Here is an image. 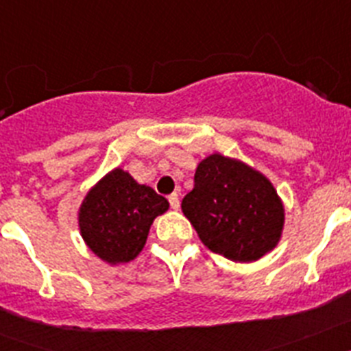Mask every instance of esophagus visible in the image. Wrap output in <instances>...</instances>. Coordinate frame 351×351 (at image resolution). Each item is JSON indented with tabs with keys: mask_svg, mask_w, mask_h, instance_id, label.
Listing matches in <instances>:
<instances>
[{
	"mask_svg": "<svg viewBox=\"0 0 351 351\" xmlns=\"http://www.w3.org/2000/svg\"><path fill=\"white\" fill-rule=\"evenodd\" d=\"M169 202H170V207H172V209H176V210H178L179 206H181V202H179V195L178 193L169 195Z\"/></svg>",
	"mask_w": 351,
	"mask_h": 351,
	"instance_id": "esophagus-1",
	"label": "esophagus"
}]
</instances>
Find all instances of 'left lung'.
I'll use <instances>...</instances> for the list:
<instances>
[{
  "mask_svg": "<svg viewBox=\"0 0 351 351\" xmlns=\"http://www.w3.org/2000/svg\"><path fill=\"white\" fill-rule=\"evenodd\" d=\"M181 207L200 241L234 262L258 260L283 230L285 210L269 179L221 154L200 161Z\"/></svg>",
  "mask_w": 351,
  "mask_h": 351,
  "instance_id": "1",
  "label": "left lung"
}]
</instances>
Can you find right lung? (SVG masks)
<instances>
[{"instance_id":"1","label":"right lung","mask_w":351,"mask_h":351,"mask_svg":"<svg viewBox=\"0 0 351 351\" xmlns=\"http://www.w3.org/2000/svg\"><path fill=\"white\" fill-rule=\"evenodd\" d=\"M167 209L165 197L116 169L84 198L79 214L80 234L101 260L125 263L141 253L153 219Z\"/></svg>"}]
</instances>
